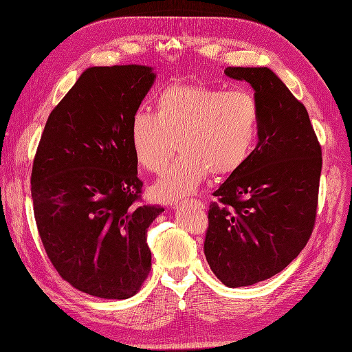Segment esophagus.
<instances>
[{
    "mask_svg": "<svg viewBox=\"0 0 352 352\" xmlns=\"http://www.w3.org/2000/svg\"><path fill=\"white\" fill-rule=\"evenodd\" d=\"M190 203L195 204L197 207H200V208H203V207H204V203H203V201H200V200H190Z\"/></svg>",
    "mask_w": 352,
    "mask_h": 352,
    "instance_id": "esophagus-1",
    "label": "esophagus"
}]
</instances>
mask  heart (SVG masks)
Returning <instances> with one entry per match:
<instances>
[{
  "instance_id": "heart-1",
  "label": "heart",
  "mask_w": 352,
  "mask_h": 352,
  "mask_svg": "<svg viewBox=\"0 0 352 352\" xmlns=\"http://www.w3.org/2000/svg\"><path fill=\"white\" fill-rule=\"evenodd\" d=\"M258 103L249 90L174 85L155 99V113L135 112L129 126L132 154L142 168L160 173L178 148L181 155L152 186L162 203L192 195L208 171H237L258 133Z\"/></svg>"
}]
</instances>
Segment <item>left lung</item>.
<instances>
[{"label":"left lung","mask_w":352,"mask_h":352,"mask_svg":"<svg viewBox=\"0 0 352 352\" xmlns=\"http://www.w3.org/2000/svg\"><path fill=\"white\" fill-rule=\"evenodd\" d=\"M246 80L258 103V141L208 210L204 254L228 287L282 272L312 234L322 151L305 106L267 67H227Z\"/></svg>","instance_id":"8db88e82"}]
</instances>
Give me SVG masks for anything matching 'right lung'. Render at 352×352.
<instances>
[{
  "instance_id": "1",
  "label": "right lung",
  "mask_w": 352,
  "mask_h": 352,
  "mask_svg": "<svg viewBox=\"0 0 352 352\" xmlns=\"http://www.w3.org/2000/svg\"><path fill=\"white\" fill-rule=\"evenodd\" d=\"M155 78L141 65L86 69L50 113L36 152L43 246L60 276L91 296L128 299L151 272L146 232L164 208L141 203L129 126Z\"/></svg>"
}]
</instances>
